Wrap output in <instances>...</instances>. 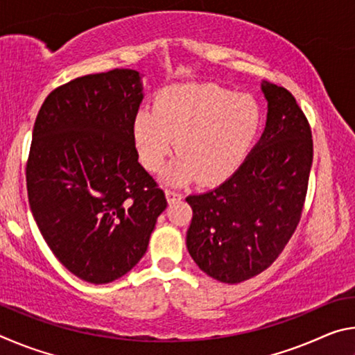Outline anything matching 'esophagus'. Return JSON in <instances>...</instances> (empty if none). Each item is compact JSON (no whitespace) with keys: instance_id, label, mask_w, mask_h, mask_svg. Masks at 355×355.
<instances>
[{"instance_id":"obj_1","label":"esophagus","mask_w":355,"mask_h":355,"mask_svg":"<svg viewBox=\"0 0 355 355\" xmlns=\"http://www.w3.org/2000/svg\"><path fill=\"white\" fill-rule=\"evenodd\" d=\"M166 197H167V202L169 203H173L175 200H180L182 199V194L177 191H172V189H166Z\"/></svg>"}]
</instances>
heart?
Segmentation results:
<instances>
[{"mask_svg": "<svg viewBox=\"0 0 355 355\" xmlns=\"http://www.w3.org/2000/svg\"><path fill=\"white\" fill-rule=\"evenodd\" d=\"M260 128V110L248 94L216 84H180L159 91L153 112L141 111L133 139L141 164L158 172L173 144L180 155L172 183L218 184L235 173Z\"/></svg>", "mask_w": 355, "mask_h": 355, "instance_id": "1", "label": "heart"}]
</instances>
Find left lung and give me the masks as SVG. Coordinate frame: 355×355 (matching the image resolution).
Returning <instances> with one entry per match:
<instances>
[{
  "instance_id": "1",
  "label": "left lung",
  "mask_w": 355,
  "mask_h": 355,
  "mask_svg": "<svg viewBox=\"0 0 355 355\" xmlns=\"http://www.w3.org/2000/svg\"><path fill=\"white\" fill-rule=\"evenodd\" d=\"M268 122L233 175L188 196L186 245L203 272L224 284L255 277L277 260L297 228L313 161L311 128L285 87L263 84Z\"/></svg>"
}]
</instances>
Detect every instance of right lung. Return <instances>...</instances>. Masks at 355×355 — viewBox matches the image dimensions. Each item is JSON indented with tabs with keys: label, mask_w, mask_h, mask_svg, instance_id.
I'll return each instance as SVG.
<instances>
[{
	"label": "right lung",
	"mask_w": 355,
	"mask_h": 355,
	"mask_svg": "<svg viewBox=\"0 0 355 355\" xmlns=\"http://www.w3.org/2000/svg\"><path fill=\"white\" fill-rule=\"evenodd\" d=\"M141 101L139 73L114 69L56 87L34 123L29 207L55 257L89 284L127 274L167 207L164 191L137 163Z\"/></svg>",
	"instance_id": "add662e5"
}]
</instances>
